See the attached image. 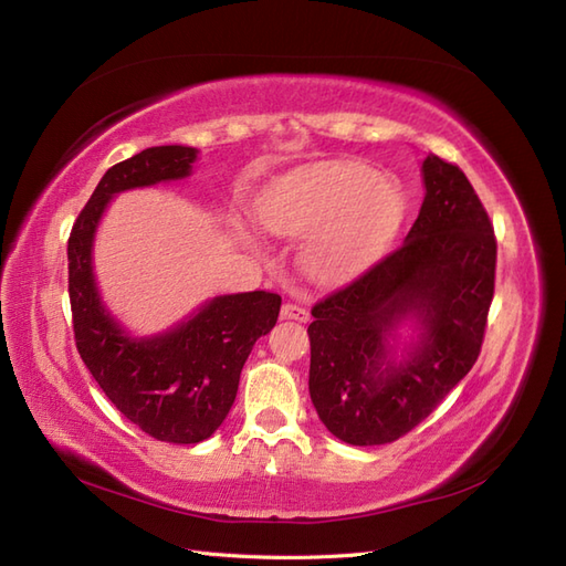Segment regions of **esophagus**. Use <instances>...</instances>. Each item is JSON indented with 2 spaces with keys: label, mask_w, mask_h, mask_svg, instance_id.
Returning a JSON list of instances; mask_svg holds the SVG:
<instances>
[{
  "label": "esophagus",
  "mask_w": 566,
  "mask_h": 566,
  "mask_svg": "<svg viewBox=\"0 0 566 566\" xmlns=\"http://www.w3.org/2000/svg\"><path fill=\"white\" fill-rule=\"evenodd\" d=\"M282 317H284V321L308 323L311 321V313L303 308V306H296V303H284V306H282Z\"/></svg>",
  "instance_id": "esophagus-1"
}]
</instances>
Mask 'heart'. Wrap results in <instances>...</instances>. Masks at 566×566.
<instances>
[{
    "label": "heart",
    "mask_w": 566,
    "mask_h": 566,
    "mask_svg": "<svg viewBox=\"0 0 566 566\" xmlns=\"http://www.w3.org/2000/svg\"><path fill=\"white\" fill-rule=\"evenodd\" d=\"M258 222L286 239L313 237L303 265L321 282L349 280L382 251L401 214L397 188L364 165L298 171L258 200Z\"/></svg>",
    "instance_id": "1"
}]
</instances>
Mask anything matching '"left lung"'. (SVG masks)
<instances>
[{"label":"left lung","instance_id":"1","mask_svg":"<svg viewBox=\"0 0 566 566\" xmlns=\"http://www.w3.org/2000/svg\"><path fill=\"white\" fill-rule=\"evenodd\" d=\"M423 184L407 241L311 311V399L346 444L399 440L438 409L481 354L495 294V231L457 165L428 155ZM407 319L422 335L397 365L388 339Z\"/></svg>","mask_w":566,"mask_h":566}]
</instances>
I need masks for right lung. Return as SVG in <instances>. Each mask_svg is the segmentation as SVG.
Listing matches in <instances>:
<instances>
[{"label":"right lung","instance_id":"1","mask_svg":"<svg viewBox=\"0 0 566 566\" xmlns=\"http://www.w3.org/2000/svg\"><path fill=\"white\" fill-rule=\"evenodd\" d=\"M196 157L198 150L186 145H157L109 167L74 222L66 251L83 364L128 421L171 444L202 442L222 426L245 358L277 323L282 306L270 292L217 296L165 335L134 339L99 301L93 239L107 202L128 188L188 177Z\"/></svg>","mask_w":566,"mask_h":566}]
</instances>
